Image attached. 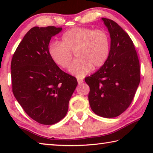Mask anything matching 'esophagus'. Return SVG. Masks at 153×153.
I'll return each instance as SVG.
<instances>
[{
    "instance_id": "esophagus-1",
    "label": "esophagus",
    "mask_w": 153,
    "mask_h": 153,
    "mask_svg": "<svg viewBox=\"0 0 153 153\" xmlns=\"http://www.w3.org/2000/svg\"><path fill=\"white\" fill-rule=\"evenodd\" d=\"M77 83H78V84H79V85L82 84V83L84 82V81H83V80H82V79H77Z\"/></svg>"
}]
</instances>
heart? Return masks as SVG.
Instances as JSON below:
<instances>
[{"mask_svg":"<svg viewBox=\"0 0 153 153\" xmlns=\"http://www.w3.org/2000/svg\"><path fill=\"white\" fill-rule=\"evenodd\" d=\"M76 52L77 59L69 71L77 77H84L92 70L101 67L110 53V39L102 30L75 27L62 36L61 42H53L48 46V54L54 63L61 68L69 67Z\"/></svg>","mask_w":153,"mask_h":153,"instance_id":"b5f03b06","label":"heart"}]
</instances>
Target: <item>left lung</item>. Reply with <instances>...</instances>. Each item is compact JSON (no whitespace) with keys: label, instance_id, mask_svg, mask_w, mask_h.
<instances>
[{"label":"left lung","instance_id":"8db88e82","mask_svg":"<svg viewBox=\"0 0 153 153\" xmlns=\"http://www.w3.org/2000/svg\"><path fill=\"white\" fill-rule=\"evenodd\" d=\"M111 38L107 61L94 74L85 78L90 86L88 100L93 112L112 118L131 104L140 81V63L130 37L114 21L102 18Z\"/></svg>","mask_w":153,"mask_h":153}]
</instances>
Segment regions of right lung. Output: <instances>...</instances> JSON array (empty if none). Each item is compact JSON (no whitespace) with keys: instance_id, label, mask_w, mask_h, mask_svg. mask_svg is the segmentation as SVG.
<instances>
[{"instance_id":"1","label":"right lung","mask_w":153,"mask_h":153,"mask_svg":"<svg viewBox=\"0 0 153 153\" xmlns=\"http://www.w3.org/2000/svg\"><path fill=\"white\" fill-rule=\"evenodd\" d=\"M61 30L55 26L32 27L11 61L15 98L31 118L44 125H53L66 115L77 85L76 77L62 71L48 54L51 38Z\"/></svg>"}]
</instances>
